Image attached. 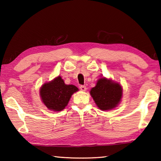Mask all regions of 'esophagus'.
<instances>
[{
	"label": "esophagus",
	"instance_id": "34e87169",
	"mask_svg": "<svg viewBox=\"0 0 161 161\" xmlns=\"http://www.w3.org/2000/svg\"><path fill=\"white\" fill-rule=\"evenodd\" d=\"M80 89H81V91L85 92L86 90V87L84 85H81V86H80Z\"/></svg>",
	"mask_w": 161,
	"mask_h": 161
}]
</instances>
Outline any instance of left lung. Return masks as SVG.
Returning a JSON list of instances; mask_svg holds the SVG:
<instances>
[{
    "label": "left lung",
    "mask_w": 161,
    "mask_h": 161,
    "mask_svg": "<svg viewBox=\"0 0 161 161\" xmlns=\"http://www.w3.org/2000/svg\"><path fill=\"white\" fill-rule=\"evenodd\" d=\"M123 89L119 83L102 77L90 91L91 96L101 110L107 111L117 107L121 102Z\"/></svg>",
    "instance_id": "obj_1"
}]
</instances>
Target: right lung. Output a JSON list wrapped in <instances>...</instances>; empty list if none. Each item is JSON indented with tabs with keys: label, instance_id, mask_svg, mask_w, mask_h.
<instances>
[{
	"label": "right lung",
	"instance_id": "obj_1",
	"mask_svg": "<svg viewBox=\"0 0 161 161\" xmlns=\"http://www.w3.org/2000/svg\"><path fill=\"white\" fill-rule=\"evenodd\" d=\"M79 90L72 84H65L60 76L50 82L45 83L40 88L42 102L48 109L55 111L63 110L68 104L72 95Z\"/></svg>",
	"mask_w": 161,
	"mask_h": 161
}]
</instances>
